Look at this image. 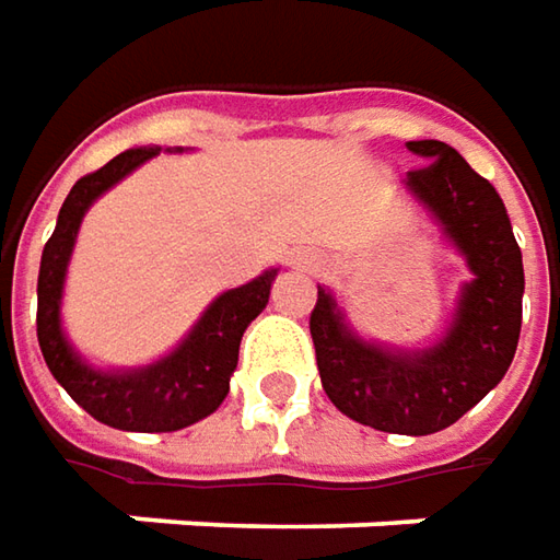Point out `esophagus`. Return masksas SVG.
<instances>
[{"label":"esophagus","instance_id":"esophagus-1","mask_svg":"<svg viewBox=\"0 0 560 560\" xmlns=\"http://www.w3.org/2000/svg\"><path fill=\"white\" fill-rule=\"evenodd\" d=\"M298 262L303 266V269H316V262H313V260H298Z\"/></svg>","mask_w":560,"mask_h":560}]
</instances>
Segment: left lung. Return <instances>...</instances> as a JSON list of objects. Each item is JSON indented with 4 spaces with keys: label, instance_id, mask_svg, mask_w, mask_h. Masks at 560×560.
Returning a JSON list of instances; mask_svg holds the SVG:
<instances>
[{
    "label": "left lung",
    "instance_id": "1",
    "mask_svg": "<svg viewBox=\"0 0 560 560\" xmlns=\"http://www.w3.org/2000/svg\"><path fill=\"white\" fill-rule=\"evenodd\" d=\"M424 164L406 185L468 257L450 335L424 353H387L347 331L331 294L318 291L310 313L316 365L328 399L347 418L387 434H436L477 406L509 372L521 338L524 262L505 203L446 142H409Z\"/></svg>",
    "mask_w": 560,
    "mask_h": 560
}]
</instances>
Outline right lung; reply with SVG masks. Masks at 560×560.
<instances>
[{
	"mask_svg": "<svg viewBox=\"0 0 560 560\" xmlns=\"http://www.w3.org/2000/svg\"><path fill=\"white\" fill-rule=\"evenodd\" d=\"M158 151L161 148H129L114 161H107L102 170L77 179L68 201L61 203L58 225L43 247L39 281H36V338L55 381L95 421L139 434H170L220 409V402L229 394V377L238 365V343L244 328L269 303V288L276 279V272H266L244 288L225 291L222 298L213 300V306L183 340V347L151 369L107 375V372H92L73 357V350L61 335L58 300H61L65 269L80 220L102 191L120 183L129 170L154 158Z\"/></svg>",
	"mask_w": 560,
	"mask_h": 560,
	"instance_id": "add662e5",
	"label": "right lung"
}]
</instances>
